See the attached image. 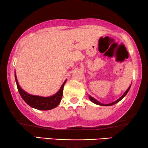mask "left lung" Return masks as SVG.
Listing matches in <instances>:
<instances>
[{"label": "left lung", "instance_id": "left-lung-1", "mask_svg": "<svg viewBox=\"0 0 148 148\" xmlns=\"http://www.w3.org/2000/svg\"><path fill=\"white\" fill-rule=\"evenodd\" d=\"M131 85L130 86H129V87L128 88V89H127V90L125 91V93L124 94H123L122 96H121L120 98H119L118 100H116V101H114V102H112V103H110V104H102V103H101V102H99V101H98L96 100V99H95L94 98H93V97H92L90 96V95H89L88 96V97H89V99H90V101L91 102H92L93 103H94V104H97V105H100V106H112V105H113V104H116V103H118L119 101H121V100H122V99L124 98V97L126 96L127 95V93H128V92L129 91V90H130V88H131Z\"/></svg>", "mask_w": 148, "mask_h": 148}]
</instances>
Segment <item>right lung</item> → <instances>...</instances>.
Masks as SVG:
<instances>
[{"label":"right lung","mask_w":148,"mask_h":148,"mask_svg":"<svg viewBox=\"0 0 148 148\" xmlns=\"http://www.w3.org/2000/svg\"><path fill=\"white\" fill-rule=\"evenodd\" d=\"M15 77L16 84H17V87L20 96H21L23 100L25 101L29 106L40 110H48L56 108V107L59 104L60 100H61L62 99V95H63V88L64 84H65V83L66 82V79L64 81L61 87H60V90H58L55 94L48 97H44L36 96V95H32L25 92V91L19 86L15 73Z\"/></svg>","instance_id":"1"}]
</instances>
